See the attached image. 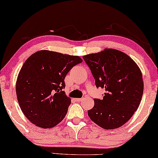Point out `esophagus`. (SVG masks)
<instances>
[{"instance_id": "obj_1", "label": "esophagus", "mask_w": 158, "mask_h": 158, "mask_svg": "<svg viewBox=\"0 0 158 158\" xmlns=\"http://www.w3.org/2000/svg\"><path fill=\"white\" fill-rule=\"evenodd\" d=\"M75 101H77V102H80V101H83V98H75Z\"/></svg>"}]
</instances>
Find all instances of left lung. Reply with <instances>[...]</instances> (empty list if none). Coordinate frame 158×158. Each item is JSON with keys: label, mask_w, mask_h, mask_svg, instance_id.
I'll return each instance as SVG.
<instances>
[{"label": "left lung", "mask_w": 158, "mask_h": 158, "mask_svg": "<svg viewBox=\"0 0 158 158\" xmlns=\"http://www.w3.org/2000/svg\"><path fill=\"white\" fill-rule=\"evenodd\" d=\"M97 88H105L103 99L94 98L88 115L105 129L122 127L137 111L144 90L142 75L127 54L114 49L83 57Z\"/></svg>", "instance_id": "left-lung-1"}]
</instances>
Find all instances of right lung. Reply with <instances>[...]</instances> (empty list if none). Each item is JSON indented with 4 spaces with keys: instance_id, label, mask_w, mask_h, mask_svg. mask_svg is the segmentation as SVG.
<instances>
[{
    "instance_id": "add662e5",
    "label": "right lung",
    "mask_w": 158,
    "mask_h": 158,
    "mask_svg": "<svg viewBox=\"0 0 158 158\" xmlns=\"http://www.w3.org/2000/svg\"><path fill=\"white\" fill-rule=\"evenodd\" d=\"M83 60L78 56L41 50L23 63L16 81L19 106L32 124L52 128L65 116L70 98L65 95L64 80L69 71Z\"/></svg>"
}]
</instances>
